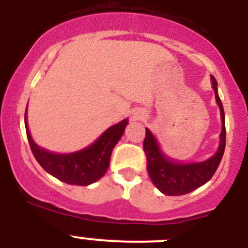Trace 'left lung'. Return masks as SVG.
I'll use <instances>...</instances> for the list:
<instances>
[{
  "instance_id": "left-lung-1",
  "label": "left lung",
  "mask_w": 248,
  "mask_h": 248,
  "mask_svg": "<svg viewBox=\"0 0 248 248\" xmlns=\"http://www.w3.org/2000/svg\"><path fill=\"white\" fill-rule=\"evenodd\" d=\"M212 88L215 91L216 103L220 107L222 131L220 134V145L217 153L210 159L201 163L180 164L168 159L161 153L156 139L148 128L143 148L146 155V169L151 181L163 194L169 196H179L194 191L202 186L214 176L222 159L226 145V128H225V111L217 93V82L211 76Z\"/></svg>"
}]
</instances>
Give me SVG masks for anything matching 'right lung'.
Instances as JSON below:
<instances>
[{"label":"right lung","instance_id":"obj_1","mask_svg":"<svg viewBox=\"0 0 248 248\" xmlns=\"http://www.w3.org/2000/svg\"><path fill=\"white\" fill-rule=\"evenodd\" d=\"M25 124L31 150L38 164L48 174L69 185L87 186L95 183L107 172L110 163V155L124 134L128 119L122 120L103 133L95 143L83 150L71 154H54L39 148L33 141L27 126V111L25 113Z\"/></svg>","mask_w":248,"mask_h":248}]
</instances>
